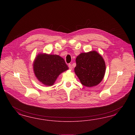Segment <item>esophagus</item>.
I'll return each instance as SVG.
<instances>
[{
	"mask_svg": "<svg viewBox=\"0 0 135 135\" xmlns=\"http://www.w3.org/2000/svg\"><path fill=\"white\" fill-rule=\"evenodd\" d=\"M68 67H69V68L70 69L72 70L73 67H72V65H71V64H69L68 65Z\"/></svg>",
	"mask_w": 135,
	"mask_h": 135,
	"instance_id": "esophagus-1",
	"label": "esophagus"
}]
</instances>
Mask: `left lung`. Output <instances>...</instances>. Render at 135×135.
I'll return each instance as SVG.
<instances>
[{"mask_svg":"<svg viewBox=\"0 0 135 135\" xmlns=\"http://www.w3.org/2000/svg\"><path fill=\"white\" fill-rule=\"evenodd\" d=\"M76 62L74 71L83 85L92 87L102 82L106 66L103 57L97 51L93 50L80 53Z\"/></svg>","mask_w":135,"mask_h":135,"instance_id":"1","label":"left lung"}]
</instances>
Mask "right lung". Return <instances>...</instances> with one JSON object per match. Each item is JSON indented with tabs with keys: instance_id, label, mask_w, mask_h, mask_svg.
<instances>
[{
	"instance_id": "obj_1",
	"label": "right lung",
	"mask_w": 135,
	"mask_h": 135,
	"mask_svg": "<svg viewBox=\"0 0 135 135\" xmlns=\"http://www.w3.org/2000/svg\"><path fill=\"white\" fill-rule=\"evenodd\" d=\"M33 66L36 77L46 86H53L59 75L69 69L63 58L45 53L37 55Z\"/></svg>"
}]
</instances>
